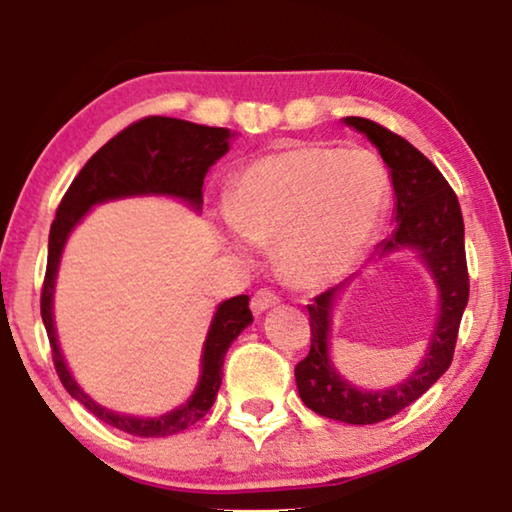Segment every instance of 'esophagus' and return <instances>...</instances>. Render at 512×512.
<instances>
[{"label":"esophagus","mask_w":512,"mask_h":512,"mask_svg":"<svg viewBox=\"0 0 512 512\" xmlns=\"http://www.w3.org/2000/svg\"><path fill=\"white\" fill-rule=\"evenodd\" d=\"M279 303V298H277V293H272V291H268V289H261V291H256L254 293V298H251V312L256 314H263L265 310H270V307H275Z\"/></svg>","instance_id":"34e87169"}]
</instances>
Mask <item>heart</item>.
<instances>
[{
  "instance_id": "b5f03b06",
  "label": "heart",
  "mask_w": 512,
  "mask_h": 512,
  "mask_svg": "<svg viewBox=\"0 0 512 512\" xmlns=\"http://www.w3.org/2000/svg\"><path fill=\"white\" fill-rule=\"evenodd\" d=\"M387 198V172L373 153L284 146L237 172L226 195V216L237 233L226 242L242 254L249 249L245 236L275 242L279 275L300 289H319L368 249Z\"/></svg>"
}]
</instances>
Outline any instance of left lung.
Instances as JSON below:
<instances>
[{"instance_id": "1", "label": "left lung", "mask_w": 512, "mask_h": 512, "mask_svg": "<svg viewBox=\"0 0 512 512\" xmlns=\"http://www.w3.org/2000/svg\"><path fill=\"white\" fill-rule=\"evenodd\" d=\"M342 123L361 132L380 151L394 186V230L377 244L370 261L394 254H415L429 272L438 293V314L429 347L419 366L405 380L384 389H361L335 368L331 359L333 312L340 293L352 277L314 298L310 310L312 347L296 366L298 394L307 408L321 417L345 424H377L398 415L426 394L450 368L461 314L468 303V270L464 249V219L459 200L438 167L419 153L408 139L394 135L368 118L347 116Z\"/></svg>"}]
</instances>
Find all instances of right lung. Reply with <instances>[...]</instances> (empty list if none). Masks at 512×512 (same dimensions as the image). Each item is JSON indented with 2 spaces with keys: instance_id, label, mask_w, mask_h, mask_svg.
<instances>
[{
  "instance_id": "obj_1",
  "label": "right lung",
  "mask_w": 512,
  "mask_h": 512,
  "mask_svg": "<svg viewBox=\"0 0 512 512\" xmlns=\"http://www.w3.org/2000/svg\"><path fill=\"white\" fill-rule=\"evenodd\" d=\"M235 132L228 128H209L181 118L149 116L132 123L130 128L109 139L93 158L83 165L62 198L48 235V265L44 291H41V319L53 349V363L62 387L74 401L93 412L104 424L139 438H165L188 429L207 415L219 394L223 377V356L233 340L247 328L254 317L249 310V296H235L219 303L209 324L200 356V375L193 394L186 403L156 417L125 415L104 408L90 398L74 380L62 356L58 331H55L53 298L58 282L60 258L74 228L97 205L111 200L160 195L184 202L195 214L202 212V184L216 160L226 156Z\"/></svg>"
}]
</instances>
